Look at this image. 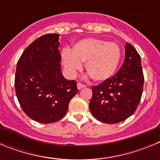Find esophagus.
<instances>
[{
	"instance_id": "esophagus-1",
	"label": "esophagus",
	"mask_w": 160,
	"mask_h": 160,
	"mask_svg": "<svg viewBox=\"0 0 160 160\" xmlns=\"http://www.w3.org/2000/svg\"><path fill=\"white\" fill-rule=\"evenodd\" d=\"M77 87H78V90H81V89L86 87V85H83V84H82V83H80V82H78Z\"/></svg>"
}]
</instances>
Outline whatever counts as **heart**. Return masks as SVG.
<instances>
[{
	"label": "heart",
	"instance_id": "b5f03b06",
	"mask_svg": "<svg viewBox=\"0 0 160 160\" xmlns=\"http://www.w3.org/2000/svg\"><path fill=\"white\" fill-rule=\"evenodd\" d=\"M122 57L121 49L115 42L98 38H85L76 42L71 50L62 54L63 66L70 75L85 70L94 81L102 82L111 78L116 72Z\"/></svg>",
	"mask_w": 160,
	"mask_h": 160
}]
</instances>
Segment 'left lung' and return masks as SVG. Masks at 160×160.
I'll list each match as a JSON object with an SVG mask.
<instances>
[{"label":"left lung","instance_id":"obj_1","mask_svg":"<svg viewBox=\"0 0 160 160\" xmlns=\"http://www.w3.org/2000/svg\"><path fill=\"white\" fill-rule=\"evenodd\" d=\"M125 59L116 74L92 87L89 108L94 118L105 123H117L134 114L142 97L144 77L141 58L127 42Z\"/></svg>","mask_w":160,"mask_h":160}]
</instances>
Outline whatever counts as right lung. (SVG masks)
<instances>
[{
  "label": "right lung",
  "instance_id": "1",
  "mask_svg": "<svg viewBox=\"0 0 160 160\" xmlns=\"http://www.w3.org/2000/svg\"><path fill=\"white\" fill-rule=\"evenodd\" d=\"M59 34L49 33L29 45L18 60L15 90L24 112L42 123L57 122L65 116L69 103L78 90L61 70Z\"/></svg>",
  "mask_w": 160,
  "mask_h": 160
}]
</instances>
